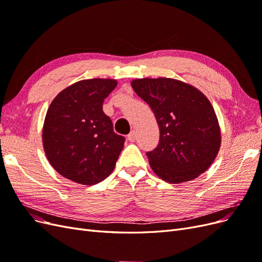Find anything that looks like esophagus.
Masks as SVG:
<instances>
[{
    "label": "esophagus",
    "instance_id": "1",
    "mask_svg": "<svg viewBox=\"0 0 262 262\" xmlns=\"http://www.w3.org/2000/svg\"><path fill=\"white\" fill-rule=\"evenodd\" d=\"M128 140L130 141V142H134L137 140V132L136 131H131L130 133H129V136H128Z\"/></svg>",
    "mask_w": 262,
    "mask_h": 262
}]
</instances>
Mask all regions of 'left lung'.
Instances as JSON below:
<instances>
[{
  "mask_svg": "<svg viewBox=\"0 0 262 262\" xmlns=\"http://www.w3.org/2000/svg\"><path fill=\"white\" fill-rule=\"evenodd\" d=\"M132 89L153 110L160 143L147 152L150 168L169 184L200 176L219 153L221 130L209 99L173 78H138Z\"/></svg>",
  "mask_w": 262,
  "mask_h": 262,
  "instance_id": "left-lung-1",
  "label": "left lung"
}]
</instances>
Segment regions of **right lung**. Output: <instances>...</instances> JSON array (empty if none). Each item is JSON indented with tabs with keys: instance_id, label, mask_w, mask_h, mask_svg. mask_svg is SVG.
<instances>
[{
	"instance_id": "1",
	"label": "right lung",
	"mask_w": 262,
	"mask_h": 262,
	"mask_svg": "<svg viewBox=\"0 0 262 262\" xmlns=\"http://www.w3.org/2000/svg\"><path fill=\"white\" fill-rule=\"evenodd\" d=\"M116 80L76 82L57 95L47 112L42 143L47 158L60 175L81 185H96L115 169L124 138L114 132L102 102Z\"/></svg>"
}]
</instances>
